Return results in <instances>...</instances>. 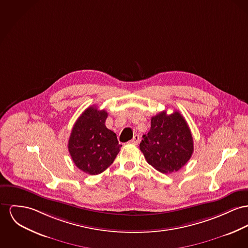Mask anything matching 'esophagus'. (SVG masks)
Masks as SVG:
<instances>
[{"instance_id": "34e87169", "label": "esophagus", "mask_w": 248, "mask_h": 248, "mask_svg": "<svg viewBox=\"0 0 248 248\" xmlns=\"http://www.w3.org/2000/svg\"><path fill=\"white\" fill-rule=\"evenodd\" d=\"M139 142H140V137H139V135L135 134V135L133 136V138H132L131 143L134 144V145H138V144H139Z\"/></svg>"}]
</instances>
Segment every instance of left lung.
I'll return each instance as SVG.
<instances>
[{
  "instance_id": "left-lung-1",
  "label": "left lung",
  "mask_w": 248,
  "mask_h": 248,
  "mask_svg": "<svg viewBox=\"0 0 248 248\" xmlns=\"http://www.w3.org/2000/svg\"><path fill=\"white\" fill-rule=\"evenodd\" d=\"M140 150L147 162L162 173L177 172L190 160L194 142L190 128L180 114L161 112L151 117V127L143 135Z\"/></svg>"
}]
</instances>
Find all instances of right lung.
<instances>
[{"mask_svg":"<svg viewBox=\"0 0 248 248\" xmlns=\"http://www.w3.org/2000/svg\"><path fill=\"white\" fill-rule=\"evenodd\" d=\"M108 113L96 106L87 108L75 122L68 151L75 165L89 175H98L113 164L120 151L116 134L105 126Z\"/></svg>","mask_w":248,"mask_h":248,"instance_id":"add662e5","label":"right lung"}]
</instances>
